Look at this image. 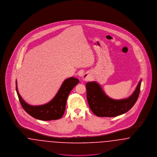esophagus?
Wrapping results in <instances>:
<instances>
[{
	"instance_id": "34e87169",
	"label": "esophagus",
	"mask_w": 157,
	"mask_h": 157,
	"mask_svg": "<svg viewBox=\"0 0 157 157\" xmlns=\"http://www.w3.org/2000/svg\"><path fill=\"white\" fill-rule=\"evenodd\" d=\"M90 78V75L88 73H85L82 76V80L83 81H88Z\"/></svg>"
}]
</instances>
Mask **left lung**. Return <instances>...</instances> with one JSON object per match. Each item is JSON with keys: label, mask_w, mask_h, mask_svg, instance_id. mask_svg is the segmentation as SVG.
<instances>
[{"label": "left lung", "mask_w": 157, "mask_h": 157, "mask_svg": "<svg viewBox=\"0 0 157 157\" xmlns=\"http://www.w3.org/2000/svg\"><path fill=\"white\" fill-rule=\"evenodd\" d=\"M141 81V79L129 97L119 100L107 96L97 82L86 83V98L90 109L95 115L101 117H115L126 113L132 108L138 98Z\"/></svg>", "instance_id": "left-lung-1"}]
</instances>
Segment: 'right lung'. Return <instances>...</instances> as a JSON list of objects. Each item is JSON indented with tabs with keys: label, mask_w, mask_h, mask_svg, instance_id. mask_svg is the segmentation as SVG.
I'll return each instance as SVG.
<instances>
[{
	"label": "right lung",
	"mask_w": 157,
	"mask_h": 157,
	"mask_svg": "<svg viewBox=\"0 0 157 157\" xmlns=\"http://www.w3.org/2000/svg\"><path fill=\"white\" fill-rule=\"evenodd\" d=\"M79 82L77 78L74 77L67 78L62 83L58 92L51 101L46 104L36 106L28 104L23 99L19 94L16 81V90L23 108L30 116L42 121L58 120L62 118L65 111L69 93Z\"/></svg>",
	"instance_id": "right-lung-1"
}]
</instances>
